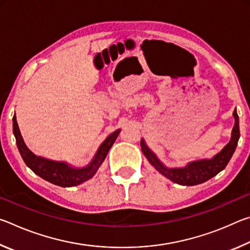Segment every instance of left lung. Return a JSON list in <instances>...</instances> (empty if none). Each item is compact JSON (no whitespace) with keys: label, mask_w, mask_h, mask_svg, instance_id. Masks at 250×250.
Wrapping results in <instances>:
<instances>
[{"label":"left lung","mask_w":250,"mask_h":250,"mask_svg":"<svg viewBox=\"0 0 250 250\" xmlns=\"http://www.w3.org/2000/svg\"><path fill=\"white\" fill-rule=\"evenodd\" d=\"M232 116H234L235 119V125L231 130L230 140L223 147L221 152L215 154L211 159L193 161V162L188 163L183 167H167L161 162L154 152L146 146L145 139H141V150L151 166L163 176H166L167 179L171 180L176 184L185 186L202 184L223 171L229 162L232 154H234L240 137L239 119L236 109L232 112Z\"/></svg>","instance_id":"obj_1"}]
</instances>
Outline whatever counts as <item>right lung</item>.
Returning a JSON list of instances; mask_svg holds the SVG:
<instances>
[{
  "label": "right lung",
  "mask_w": 250,
  "mask_h": 250,
  "mask_svg": "<svg viewBox=\"0 0 250 250\" xmlns=\"http://www.w3.org/2000/svg\"><path fill=\"white\" fill-rule=\"evenodd\" d=\"M120 131V129H118L105 138V140L99 146L96 154L88 166L83 167H75L67 162L53 161L34 154L25 145L18 121H16V116L14 115L13 117V133L16 139V145H18L19 151L25 164L42 179L52 184L62 186V188H71V186L79 185L90 180L103 164L110 147L113 146Z\"/></svg>",
  "instance_id": "1"
}]
</instances>
